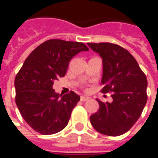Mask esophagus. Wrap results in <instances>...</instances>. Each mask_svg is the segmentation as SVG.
I'll return each mask as SVG.
<instances>
[{
    "label": "esophagus",
    "mask_w": 158,
    "mask_h": 158,
    "mask_svg": "<svg viewBox=\"0 0 158 158\" xmlns=\"http://www.w3.org/2000/svg\"><path fill=\"white\" fill-rule=\"evenodd\" d=\"M89 98L88 97V96H82L81 97H80V100L82 101V102H86V101H88Z\"/></svg>",
    "instance_id": "34e87169"
}]
</instances>
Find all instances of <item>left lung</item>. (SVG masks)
Returning <instances> with one entry per match:
<instances>
[{
	"label": "left lung",
	"mask_w": 158,
	"mask_h": 158,
	"mask_svg": "<svg viewBox=\"0 0 158 158\" xmlns=\"http://www.w3.org/2000/svg\"><path fill=\"white\" fill-rule=\"evenodd\" d=\"M102 58V93L112 92V102L99 103L89 119L96 131L109 136L121 135L131 129L141 115L147 101V79L135 57L120 45L88 43Z\"/></svg>",
	"instance_id": "1"
}]
</instances>
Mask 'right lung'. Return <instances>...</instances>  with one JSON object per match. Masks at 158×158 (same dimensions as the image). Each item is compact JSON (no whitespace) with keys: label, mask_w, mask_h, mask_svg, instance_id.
Segmentation results:
<instances>
[{"label":"right lung","mask_w":158,"mask_h":158,"mask_svg":"<svg viewBox=\"0 0 158 158\" xmlns=\"http://www.w3.org/2000/svg\"><path fill=\"white\" fill-rule=\"evenodd\" d=\"M86 51L89 48L81 42L49 40L24 61L15 78V101L23 119L36 132L53 135L69 123L80 97L73 91L59 95L52 86L65 75L70 60Z\"/></svg>","instance_id":"obj_1"}]
</instances>
